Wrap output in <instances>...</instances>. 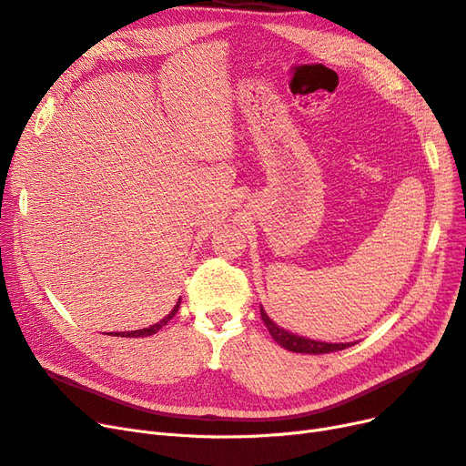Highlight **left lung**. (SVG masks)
I'll use <instances>...</instances> for the list:
<instances>
[{"instance_id":"1","label":"left lung","mask_w":466,"mask_h":466,"mask_svg":"<svg viewBox=\"0 0 466 466\" xmlns=\"http://www.w3.org/2000/svg\"><path fill=\"white\" fill-rule=\"evenodd\" d=\"M260 316L262 322L266 324L268 331L274 337V341L278 345H281L283 349L291 350V352H302V355H324V352H333V350H343L350 345H355V341L350 343H328V341H318V339H310V337H302L297 333L287 331L283 328H279L274 319H271L264 307L260 304Z\"/></svg>"}]
</instances>
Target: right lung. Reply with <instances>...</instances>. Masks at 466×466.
I'll use <instances>...</instances> for the list:
<instances>
[{"instance_id": "1", "label": "right lung", "mask_w": 466, "mask_h": 466, "mask_svg": "<svg viewBox=\"0 0 466 466\" xmlns=\"http://www.w3.org/2000/svg\"><path fill=\"white\" fill-rule=\"evenodd\" d=\"M179 304H181V299L177 300V304H175V307L171 309V312H169L167 316H164L162 319H159V322H156V324L150 326V328H142V329H135V331H114L111 335H116V337H148V335H154L156 331L162 329L175 314H177Z\"/></svg>"}]
</instances>
